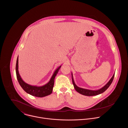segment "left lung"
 Listing matches in <instances>:
<instances>
[{
	"instance_id": "obj_1",
	"label": "left lung",
	"mask_w": 128,
	"mask_h": 128,
	"mask_svg": "<svg viewBox=\"0 0 128 128\" xmlns=\"http://www.w3.org/2000/svg\"><path fill=\"white\" fill-rule=\"evenodd\" d=\"M71 75H72V83L73 84H74V88L77 91V92L80 94H82L83 95L87 96H96L98 95L99 94H100L103 92H104L108 88V87L110 86L111 84L112 83L113 80L114 78V74L111 78V79L109 80V81L102 88L97 90H88V89H85L83 88H80L78 86L76 85V84L74 82V78L72 77V74L71 73Z\"/></svg>"
}]
</instances>
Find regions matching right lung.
Here are the masks:
<instances>
[{"instance_id": "obj_1", "label": "right lung", "mask_w": 128, "mask_h": 128, "mask_svg": "<svg viewBox=\"0 0 128 128\" xmlns=\"http://www.w3.org/2000/svg\"><path fill=\"white\" fill-rule=\"evenodd\" d=\"M18 61L19 60H18V57L16 66V78L20 85L25 92L32 96L38 97H44L50 95L52 91L54 78H55V76L57 74L59 69L61 67V65L54 71L51 78L47 84L42 86H36L28 84L22 80L19 73V70H18V67H19V66H18Z\"/></svg>"}]
</instances>
